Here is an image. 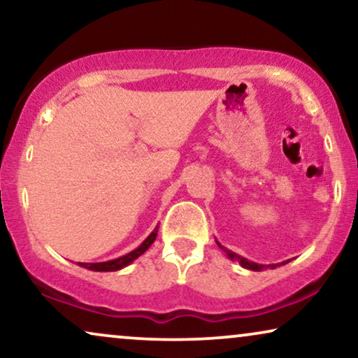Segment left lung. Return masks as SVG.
I'll return each instance as SVG.
<instances>
[{
	"mask_svg": "<svg viewBox=\"0 0 358 358\" xmlns=\"http://www.w3.org/2000/svg\"><path fill=\"white\" fill-rule=\"evenodd\" d=\"M215 241H217V239H215ZM217 244H218L220 248L223 249V252L227 254L228 259H231V261H236V262H239V266L244 267V268H248V271L261 272V271H266V268H277L278 266H285L287 262H290V259H288V261H283V262H278V264H268V266H266V264H257V262H252V261H249V259H246V257L239 256V254H236V252L229 251V249H227L224 246H222V244H220L218 241H217Z\"/></svg>",
	"mask_w": 358,
	"mask_h": 358,
	"instance_id": "1",
	"label": "left lung"
}]
</instances>
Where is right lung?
Masks as SVG:
<instances>
[{
	"mask_svg": "<svg viewBox=\"0 0 358 358\" xmlns=\"http://www.w3.org/2000/svg\"><path fill=\"white\" fill-rule=\"evenodd\" d=\"M158 228H159V224H156V228L150 233V236L146 238L138 248H135L134 251L125 254V256H120L117 259H112V261H104V262H78V266L85 267V268H87V271H92V272H117V271H120V268L130 266V264L134 262L135 259H138L141 254H143L146 249H148L151 244L155 243L156 234H158Z\"/></svg>",
	"mask_w": 358,
	"mask_h": 358,
	"instance_id": "obj_1",
	"label": "right lung"
}]
</instances>
